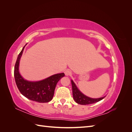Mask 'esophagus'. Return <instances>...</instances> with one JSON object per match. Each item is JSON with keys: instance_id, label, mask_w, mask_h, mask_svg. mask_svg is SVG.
<instances>
[{"instance_id": "esophagus-1", "label": "esophagus", "mask_w": 132, "mask_h": 132, "mask_svg": "<svg viewBox=\"0 0 132 132\" xmlns=\"http://www.w3.org/2000/svg\"><path fill=\"white\" fill-rule=\"evenodd\" d=\"M64 73H65V75L69 76V75H70L71 74V71L70 70H69V69H67V70H65Z\"/></svg>"}]
</instances>
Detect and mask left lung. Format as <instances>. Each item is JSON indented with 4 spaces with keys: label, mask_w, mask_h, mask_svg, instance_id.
<instances>
[{
    "label": "left lung",
    "mask_w": 132,
    "mask_h": 132,
    "mask_svg": "<svg viewBox=\"0 0 132 132\" xmlns=\"http://www.w3.org/2000/svg\"><path fill=\"white\" fill-rule=\"evenodd\" d=\"M71 85H72V90H73V96L75 101L79 103L80 105H86L92 104V103H95L101 100L104 98L105 97H102L98 98H93L89 97H87L85 95H84L80 91L78 88L77 86L75 84L74 81L71 80Z\"/></svg>",
    "instance_id": "1"
}]
</instances>
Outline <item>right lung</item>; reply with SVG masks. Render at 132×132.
<instances>
[{"label":"right lung","instance_id":"add662e5","mask_svg":"<svg viewBox=\"0 0 132 132\" xmlns=\"http://www.w3.org/2000/svg\"><path fill=\"white\" fill-rule=\"evenodd\" d=\"M25 46L18 55L15 65L14 78L16 84L21 94L30 100L40 103L48 102L53 98L57 82L64 77L65 74L63 73L54 74L38 81H30L23 79L19 73V67Z\"/></svg>","mask_w":132,"mask_h":132}]
</instances>
